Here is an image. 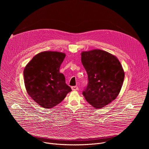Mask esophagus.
<instances>
[{"label":"esophagus","mask_w":149,"mask_h":149,"mask_svg":"<svg viewBox=\"0 0 149 149\" xmlns=\"http://www.w3.org/2000/svg\"><path fill=\"white\" fill-rule=\"evenodd\" d=\"M71 88L73 91L78 90V87H77V86H72V87H71Z\"/></svg>","instance_id":"34e87169"}]
</instances>
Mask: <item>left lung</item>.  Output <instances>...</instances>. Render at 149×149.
Returning <instances> with one entry per match:
<instances>
[{
    "mask_svg": "<svg viewBox=\"0 0 149 149\" xmlns=\"http://www.w3.org/2000/svg\"><path fill=\"white\" fill-rule=\"evenodd\" d=\"M81 62L88 75V84L82 94L95 109L102 108L118 96L124 72L118 59L104 51L81 53Z\"/></svg>",
    "mask_w": 149,
    "mask_h": 149,
    "instance_id": "1",
    "label": "left lung"
}]
</instances>
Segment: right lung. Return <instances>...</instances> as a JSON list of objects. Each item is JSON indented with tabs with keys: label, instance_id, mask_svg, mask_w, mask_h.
Returning a JSON list of instances; mask_svg holds the SVG:
<instances>
[{
	"label": "right lung",
	"instance_id": "obj_1",
	"mask_svg": "<svg viewBox=\"0 0 149 149\" xmlns=\"http://www.w3.org/2000/svg\"><path fill=\"white\" fill-rule=\"evenodd\" d=\"M65 54L45 51L35 55L24 71V82L29 95L41 107L50 109L60 103L72 91L59 72Z\"/></svg>",
	"mask_w": 149,
	"mask_h": 149
}]
</instances>
